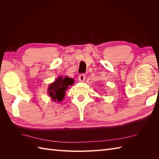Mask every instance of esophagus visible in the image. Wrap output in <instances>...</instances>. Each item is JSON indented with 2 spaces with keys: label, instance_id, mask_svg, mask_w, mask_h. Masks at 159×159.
<instances>
[{
  "label": "esophagus",
  "instance_id": "34e87169",
  "mask_svg": "<svg viewBox=\"0 0 159 159\" xmlns=\"http://www.w3.org/2000/svg\"><path fill=\"white\" fill-rule=\"evenodd\" d=\"M85 77H86L85 74H79V79L80 81H84V80L85 79Z\"/></svg>",
  "mask_w": 159,
  "mask_h": 159
}]
</instances>
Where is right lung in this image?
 Returning <instances> with one entry per match:
<instances>
[{"instance_id": "1", "label": "right lung", "mask_w": 159, "mask_h": 159, "mask_svg": "<svg viewBox=\"0 0 159 159\" xmlns=\"http://www.w3.org/2000/svg\"><path fill=\"white\" fill-rule=\"evenodd\" d=\"M74 80L67 76L59 77L48 87V95L53 101H62L66 94V91L70 85H72Z\"/></svg>"}]
</instances>
